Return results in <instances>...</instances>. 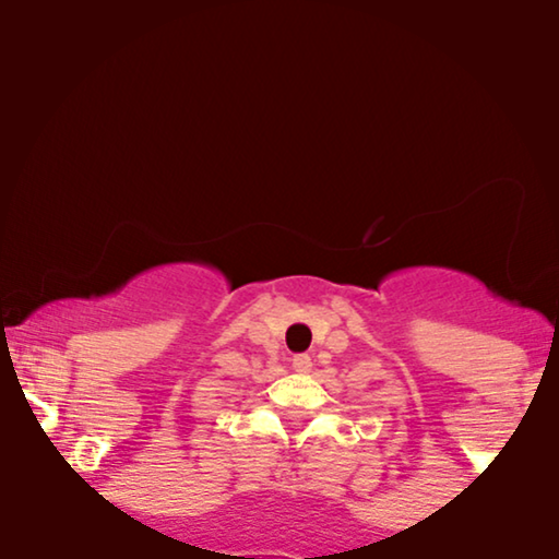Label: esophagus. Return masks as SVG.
Instances as JSON below:
<instances>
[{"instance_id":"34e87169","label":"esophagus","mask_w":559,"mask_h":559,"mask_svg":"<svg viewBox=\"0 0 559 559\" xmlns=\"http://www.w3.org/2000/svg\"><path fill=\"white\" fill-rule=\"evenodd\" d=\"M292 368L297 370V373H310V370H312V360H310V357H307V355H294Z\"/></svg>"}]
</instances>
